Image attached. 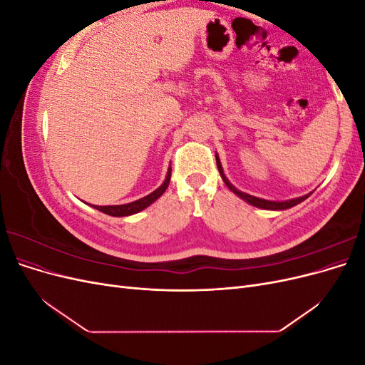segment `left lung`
Here are the masks:
<instances>
[{"instance_id":"8db88e82","label":"left lung","mask_w":365,"mask_h":365,"mask_svg":"<svg viewBox=\"0 0 365 365\" xmlns=\"http://www.w3.org/2000/svg\"><path fill=\"white\" fill-rule=\"evenodd\" d=\"M216 164H217L219 173H220V176H222V180H224V182L227 184L228 189H230L231 192H235L237 196H240V197H242V200H245L247 202H250V204H251V205H254V207H259V208H263V210H286V208H291V207H294V205H297V204H300L302 201H304L306 197L309 196V195H306V196L295 197V200L283 201V202H275V201L260 200V197H256V196H251V195H248V193L240 192V190H237V189H236L235 185H231V182L225 178L224 170H222V165H220V161H219V158H217V157H216Z\"/></svg>"}]
</instances>
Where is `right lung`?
I'll list each match as a JSON object with an SVG mask.
<instances>
[{
	"mask_svg": "<svg viewBox=\"0 0 365 365\" xmlns=\"http://www.w3.org/2000/svg\"><path fill=\"white\" fill-rule=\"evenodd\" d=\"M170 175H172V168H169L168 176H165L164 182L158 187V189L155 192H152L150 195L141 197V200H138V201L123 204V205H94V208H97L98 212H103L105 215L117 216V217L138 213V212H141V210H145L146 207H149L153 201H157L158 197L165 192V189H168V185L170 182Z\"/></svg>",
	"mask_w": 365,
	"mask_h": 365,
	"instance_id": "add662e5",
	"label": "right lung"
}]
</instances>
